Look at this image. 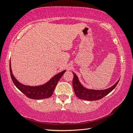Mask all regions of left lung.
<instances>
[{
	"label": "left lung",
	"mask_w": 133,
	"mask_h": 133,
	"mask_svg": "<svg viewBox=\"0 0 133 133\" xmlns=\"http://www.w3.org/2000/svg\"><path fill=\"white\" fill-rule=\"evenodd\" d=\"M73 73L74 75L73 80V87L75 94L78 98L85 100L94 101L100 100V99L103 98L115 88L116 85H117L119 80H118L116 84H114L110 88L105 90H90L85 89V87H83L80 84L79 81H78L77 76L74 73Z\"/></svg>",
	"instance_id": "8db88e82"
}]
</instances>
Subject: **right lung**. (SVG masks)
<instances>
[{
    "mask_svg": "<svg viewBox=\"0 0 133 133\" xmlns=\"http://www.w3.org/2000/svg\"><path fill=\"white\" fill-rule=\"evenodd\" d=\"M9 66L11 78H12V80L16 87L28 97L31 99H35V100L48 98L51 97L53 93L54 90H55L58 82L62 77V76L63 75L64 72L66 71V70H64L58 73L44 85L35 87L28 86V85L21 84L16 79L12 74L10 63Z\"/></svg>",
    "mask_w": 133,
    "mask_h": 133,
    "instance_id": "right-lung-1",
    "label": "right lung"
}]
</instances>
